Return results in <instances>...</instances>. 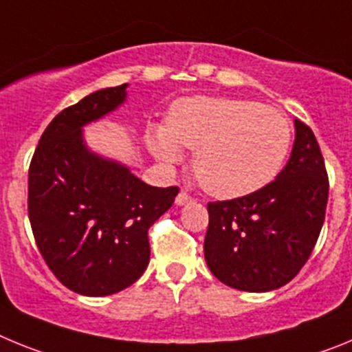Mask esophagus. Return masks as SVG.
<instances>
[{
    "label": "esophagus",
    "instance_id": "obj_1",
    "mask_svg": "<svg viewBox=\"0 0 352 352\" xmlns=\"http://www.w3.org/2000/svg\"><path fill=\"white\" fill-rule=\"evenodd\" d=\"M174 203H176V206H185V204L192 203V197L188 194H185V192H179L176 195V199H174Z\"/></svg>",
    "mask_w": 352,
    "mask_h": 352
}]
</instances>
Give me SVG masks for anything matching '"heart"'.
Listing matches in <instances>:
<instances>
[{
  "label": "heart",
  "mask_w": 352,
  "mask_h": 352,
  "mask_svg": "<svg viewBox=\"0 0 352 352\" xmlns=\"http://www.w3.org/2000/svg\"><path fill=\"white\" fill-rule=\"evenodd\" d=\"M292 141L278 109L243 98L194 96L170 107L167 125H151L146 144L160 164L194 151V170L208 194L236 199L261 190L278 176Z\"/></svg>",
  "instance_id": "b5f03b06"
}]
</instances>
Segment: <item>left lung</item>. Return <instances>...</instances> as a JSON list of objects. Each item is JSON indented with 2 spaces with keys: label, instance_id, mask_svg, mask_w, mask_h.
I'll list each match as a JSON object with an SVG mask.
<instances>
[{
  "label": "left lung",
  "instance_id": "8db88e82",
  "mask_svg": "<svg viewBox=\"0 0 352 352\" xmlns=\"http://www.w3.org/2000/svg\"><path fill=\"white\" fill-rule=\"evenodd\" d=\"M294 144L282 173L261 190L208 204L204 259L220 282L268 292L291 282L312 254L324 222L328 176L316 135L294 120Z\"/></svg>",
  "mask_w": 352,
  "mask_h": 352
}]
</instances>
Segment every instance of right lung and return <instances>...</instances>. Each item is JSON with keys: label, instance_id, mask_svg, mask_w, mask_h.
Returning <instances> with one entry per match:
<instances>
[{"label": "right lung", "instance_id": "1", "mask_svg": "<svg viewBox=\"0 0 352 352\" xmlns=\"http://www.w3.org/2000/svg\"><path fill=\"white\" fill-rule=\"evenodd\" d=\"M126 89H98L61 111L30 166L28 213L40 254L84 296H109L138 280L149 263L148 229L178 195V186L148 185L86 142L84 126L120 109Z\"/></svg>", "mask_w": 352, "mask_h": 352}]
</instances>
